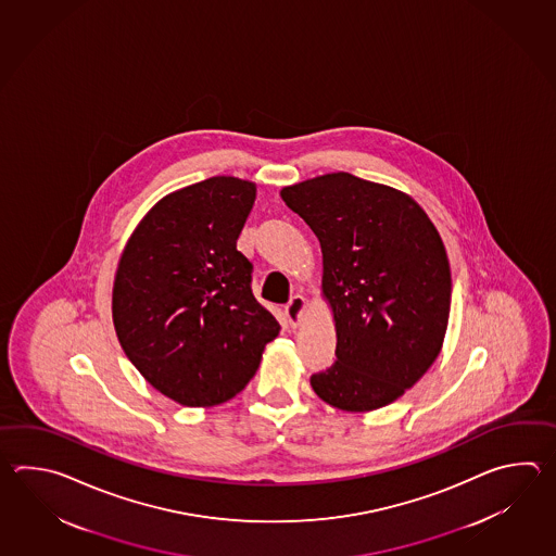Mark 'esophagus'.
<instances>
[{
    "label": "esophagus",
    "mask_w": 556,
    "mask_h": 556,
    "mask_svg": "<svg viewBox=\"0 0 556 556\" xmlns=\"http://www.w3.org/2000/svg\"><path fill=\"white\" fill-rule=\"evenodd\" d=\"M307 302L304 295H294L286 307H283V312H286V318L290 319V324L292 326H300V321L304 318V314H306Z\"/></svg>",
    "instance_id": "1"
}]
</instances>
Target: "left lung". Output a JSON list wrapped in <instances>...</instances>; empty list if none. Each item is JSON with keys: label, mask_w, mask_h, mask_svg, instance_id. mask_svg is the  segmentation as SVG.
I'll list each match as a JSON object with an SVG mask.
<instances>
[{"label": "left lung", "mask_w": 556, "mask_h": 556, "mask_svg": "<svg viewBox=\"0 0 556 556\" xmlns=\"http://www.w3.org/2000/svg\"><path fill=\"white\" fill-rule=\"evenodd\" d=\"M321 247L336 362L309 378L342 412L386 407L424 378L447 331L451 270L438 228L402 190L330 173L280 190Z\"/></svg>", "instance_id": "8db88e82"}]
</instances>
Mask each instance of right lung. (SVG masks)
<instances>
[{"label": "right lung", "instance_id": "1", "mask_svg": "<svg viewBox=\"0 0 556 556\" xmlns=\"http://www.w3.org/2000/svg\"><path fill=\"white\" fill-rule=\"evenodd\" d=\"M256 185L213 177L175 190L132 230L113 283V324L130 364L187 407L247 388L280 324L252 294L237 240Z\"/></svg>", "mask_w": 556, "mask_h": 556}]
</instances>
